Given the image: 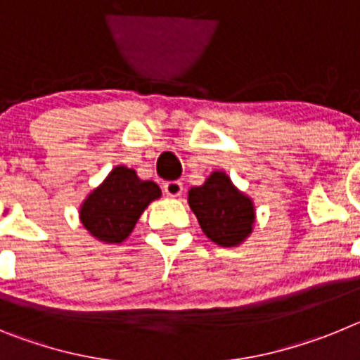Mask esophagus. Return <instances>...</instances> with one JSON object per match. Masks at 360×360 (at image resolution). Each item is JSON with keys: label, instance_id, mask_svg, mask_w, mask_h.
Returning a JSON list of instances; mask_svg holds the SVG:
<instances>
[{"label": "esophagus", "instance_id": "1", "mask_svg": "<svg viewBox=\"0 0 360 360\" xmlns=\"http://www.w3.org/2000/svg\"><path fill=\"white\" fill-rule=\"evenodd\" d=\"M184 191V184L180 180H169V182L164 184V193L167 196H180Z\"/></svg>", "mask_w": 360, "mask_h": 360}]
</instances>
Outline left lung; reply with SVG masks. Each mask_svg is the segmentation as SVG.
Masks as SVG:
<instances>
[{"label":"left lung","mask_w":360,"mask_h":360,"mask_svg":"<svg viewBox=\"0 0 360 360\" xmlns=\"http://www.w3.org/2000/svg\"><path fill=\"white\" fill-rule=\"evenodd\" d=\"M187 200L202 231L221 247H234L252 232V202L225 173H212L203 186L189 191Z\"/></svg>","instance_id":"left-lung-1"}]
</instances>
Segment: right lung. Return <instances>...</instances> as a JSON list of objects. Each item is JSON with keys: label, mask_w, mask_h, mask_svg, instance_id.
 <instances>
[{"label": "right lung", "mask_w": 360, "mask_h": 360, "mask_svg": "<svg viewBox=\"0 0 360 360\" xmlns=\"http://www.w3.org/2000/svg\"><path fill=\"white\" fill-rule=\"evenodd\" d=\"M158 196L160 187L157 184L144 182L135 171L119 165L82 203L81 221L101 241L120 243Z\"/></svg>", "instance_id": "obj_1"}]
</instances>
